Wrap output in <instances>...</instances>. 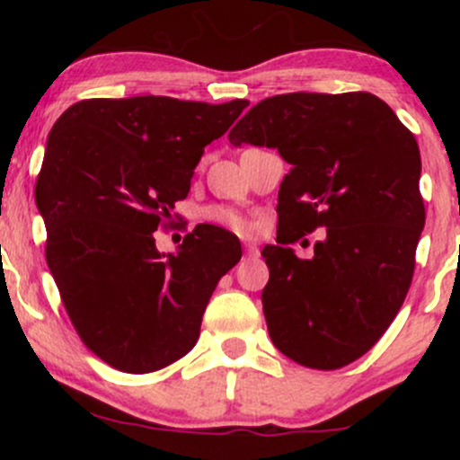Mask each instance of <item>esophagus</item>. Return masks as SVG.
<instances>
[{
  "label": "esophagus",
  "instance_id": "obj_1",
  "mask_svg": "<svg viewBox=\"0 0 460 460\" xmlns=\"http://www.w3.org/2000/svg\"><path fill=\"white\" fill-rule=\"evenodd\" d=\"M244 255L246 257H255L257 255V246L252 242H244Z\"/></svg>",
  "mask_w": 460,
  "mask_h": 460
}]
</instances>
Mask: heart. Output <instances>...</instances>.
<instances>
[{
	"label": "heart",
	"instance_id": "b5f03b06",
	"mask_svg": "<svg viewBox=\"0 0 460 460\" xmlns=\"http://www.w3.org/2000/svg\"><path fill=\"white\" fill-rule=\"evenodd\" d=\"M203 220H208V223H212V225L225 226V229L237 231V234H242V231L248 229V223L244 220V216H242L240 212H235V209L225 208V205H212V208L205 209Z\"/></svg>",
	"mask_w": 460,
	"mask_h": 460
}]
</instances>
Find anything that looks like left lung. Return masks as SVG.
<instances>
[{
  "instance_id": "obj_1",
  "label": "left lung",
  "mask_w": 460,
  "mask_h": 460,
  "mask_svg": "<svg viewBox=\"0 0 460 460\" xmlns=\"http://www.w3.org/2000/svg\"><path fill=\"white\" fill-rule=\"evenodd\" d=\"M231 145L270 146L292 171L261 303L272 344L311 369L357 361L389 329L413 281L426 223L420 146L372 93H289L252 105ZM327 229L311 261L285 243Z\"/></svg>"
}]
</instances>
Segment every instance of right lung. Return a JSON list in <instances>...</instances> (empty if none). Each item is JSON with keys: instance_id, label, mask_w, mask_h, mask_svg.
I'll return each instance as SVG.
<instances>
[{"instance_id": "add662e5", "label": "right lung", "mask_w": 460, "mask_h": 460, "mask_svg": "<svg viewBox=\"0 0 460 460\" xmlns=\"http://www.w3.org/2000/svg\"><path fill=\"white\" fill-rule=\"evenodd\" d=\"M248 105L172 97L84 99L56 120L36 179L45 257L82 341L120 372L149 374L188 355L240 240L197 226L175 255L155 248L209 142Z\"/></svg>"}]
</instances>
